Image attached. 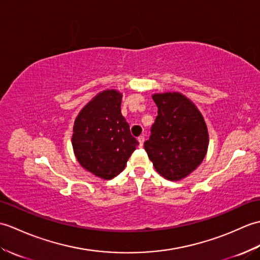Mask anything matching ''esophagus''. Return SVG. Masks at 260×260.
I'll list each match as a JSON object with an SVG mask.
<instances>
[{
  "mask_svg": "<svg viewBox=\"0 0 260 260\" xmlns=\"http://www.w3.org/2000/svg\"><path fill=\"white\" fill-rule=\"evenodd\" d=\"M137 141H139V143H140V146L142 147V146H143V144H144L145 137H144V136H143V135H141V136H139V139H137Z\"/></svg>",
  "mask_w": 260,
  "mask_h": 260,
  "instance_id": "obj_1",
  "label": "esophagus"
}]
</instances>
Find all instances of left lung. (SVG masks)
<instances>
[{
  "label": "left lung",
  "instance_id": "8db88e82",
  "mask_svg": "<svg viewBox=\"0 0 260 260\" xmlns=\"http://www.w3.org/2000/svg\"><path fill=\"white\" fill-rule=\"evenodd\" d=\"M152 97L158 110L144 148L158 174L180 181L206 157L208 127L200 110L181 92L154 93Z\"/></svg>",
  "mask_w": 260,
  "mask_h": 260
}]
</instances>
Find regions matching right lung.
Returning a JSON list of instances; mask_svg holds the SVG:
<instances>
[{
	"instance_id": "1",
	"label": "right lung",
	"mask_w": 260,
	"mask_h": 260,
	"mask_svg": "<svg viewBox=\"0 0 260 260\" xmlns=\"http://www.w3.org/2000/svg\"><path fill=\"white\" fill-rule=\"evenodd\" d=\"M121 98L123 93L116 89L97 93L74 123L71 143L77 161L103 180L117 176L139 145L121 115Z\"/></svg>"
}]
</instances>
